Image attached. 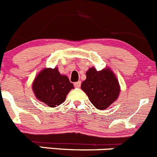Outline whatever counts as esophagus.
<instances>
[{
  "mask_svg": "<svg viewBox=\"0 0 157 157\" xmlns=\"http://www.w3.org/2000/svg\"><path fill=\"white\" fill-rule=\"evenodd\" d=\"M74 86H75V88H79V87L81 86V82H80V81L75 82V83H74Z\"/></svg>",
  "mask_w": 157,
  "mask_h": 157,
  "instance_id": "esophagus-1",
  "label": "esophagus"
}]
</instances>
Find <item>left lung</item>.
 <instances>
[{"mask_svg":"<svg viewBox=\"0 0 157 157\" xmlns=\"http://www.w3.org/2000/svg\"><path fill=\"white\" fill-rule=\"evenodd\" d=\"M81 88L92 105L99 110L108 108L120 93L118 81L109 69L101 71H97L93 67L89 69Z\"/></svg>","mask_w":157,"mask_h":157,"instance_id":"obj_1","label":"left lung"}]
</instances>
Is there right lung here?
<instances>
[{
  "label": "right lung",
  "mask_w": 157,
  "mask_h": 157,
  "mask_svg": "<svg viewBox=\"0 0 157 157\" xmlns=\"http://www.w3.org/2000/svg\"><path fill=\"white\" fill-rule=\"evenodd\" d=\"M73 84L66 75H62L58 69H45L36 77L33 90L36 97L51 108L63 103Z\"/></svg>",
  "instance_id": "obj_1"
}]
</instances>
